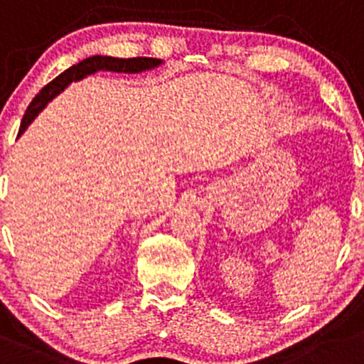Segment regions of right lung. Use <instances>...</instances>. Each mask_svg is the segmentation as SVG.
I'll return each mask as SVG.
<instances>
[{"label":"right lung","instance_id":"right-lung-1","mask_svg":"<svg viewBox=\"0 0 364 364\" xmlns=\"http://www.w3.org/2000/svg\"><path fill=\"white\" fill-rule=\"evenodd\" d=\"M161 63V60L158 58H147V56H136V58H114V56H88V58L81 60L76 65L69 67L67 70H63L62 74L55 77L53 81H49L41 92L33 97V101L30 103V107L26 108V114L23 115V121H21L19 135L31 124L35 117L38 115V112H42V108L63 90L69 83L73 81L81 80V77L88 76V74H94L97 70H112V73H142V70L153 69Z\"/></svg>","mask_w":364,"mask_h":364}]
</instances>
